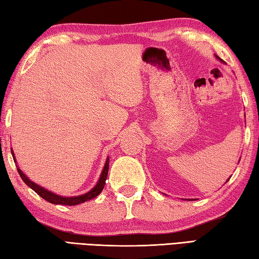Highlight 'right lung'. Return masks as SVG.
Masks as SVG:
<instances>
[{
  "label": "right lung",
  "mask_w": 259,
  "mask_h": 259,
  "mask_svg": "<svg viewBox=\"0 0 259 259\" xmlns=\"http://www.w3.org/2000/svg\"><path fill=\"white\" fill-rule=\"evenodd\" d=\"M11 151H12V149H11ZM12 156H13V159L15 160L13 153H12ZM17 169H18L19 175L21 176V179H22V181L24 182V183L27 184L29 187H31V189L35 192V193L41 196L44 200L48 201L49 203H53V204H64V205H77V204H80V203H84V202H86V201H90V200L94 199V197L98 196L101 193V192H102L103 187L105 185L106 177H108L109 158L106 159L105 166H104V168L102 170V174H101V177H100V180L98 182V184H96L93 187V189L91 190L90 192H88V193H86V194L79 195V196H74V197H64V196H59L57 194H54L50 191L45 190V189H42L41 186L34 184L33 182L30 181L28 177L22 173V170L20 169L18 166H17Z\"/></svg>",
  "instance_id": "1"
}]
</instances>
